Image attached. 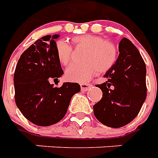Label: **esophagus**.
<instances>
[{"label": "esophagus", "instance_id": "34e87169", "mask_svg": "<svg viewBox=\"0 0 158 158\" xmlns=\"http://www.w3.org/2000/svg\"><path fill=\"white\" fill-rule=\"evenodd\" d=\"M90 86H91V85L89 84V83H82V84H80V87H81V89H82L83 91L87 90Z\"/></svg>", "mask_w": 158, "mask_h": 158}]
</instances>
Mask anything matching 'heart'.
<instances>
[{"label":"heart","instance_id":"obj_1","mask_svg":"<svg viewBox=\"0 0 158 158\" xmlns=\"http://www.w3.org/2000/svg\"><path fill=\"white\" fill-rule=\"evenodd\" d=\"M75 48H87L84 63H74L66 69V79L72 82L84 83L98 73H106L116 64L118 52L116 45L101 36L85 35L72 39ZM56 53L60 63L63 66L72 62L73 49L67 42L58 40L56 44Z\"/></svg>","mask_w":158,"mask_h":158}]
</instances>
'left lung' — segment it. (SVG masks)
<instances>
[{"label":"left lung","instance_id":"left-lung-1","mask_svg":"<svg viewBox=\"0 0 158 158\" xmlns=\"http://www.w3.org/2000/svg\"><path fill=\"white\" fill-rule=\"evenodd\" d=\"M115 65L106 73V82L96 85L102 98L94 105V114L104 125L120 128L135 118L146 97V69L139 51L123 38Z\"/></svg>","mask_w":158,"mask_h":158}]
</instances>
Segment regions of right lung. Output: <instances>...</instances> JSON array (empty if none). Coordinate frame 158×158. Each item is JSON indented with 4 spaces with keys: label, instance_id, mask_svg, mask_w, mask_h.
<instances>
[{
    "label": "right lung",
    "instance_id": "add662e5",
    "mask_svg": "<svg viewBox=\"0 0 158 158\" xmlns=\"http://www.w3.org/2000/svg\"><path fill=\"white\" fill-rule=\"evenodd\" d=\"M58 35H45L25 50L14 72L15 102L29 121L50 126L65 116L72 96L79 92L78 83L54 86L63 73L56 53Z\"/></svg>",
    "mask_w": 158,
    "mask_h": 158
}]
</instances>
